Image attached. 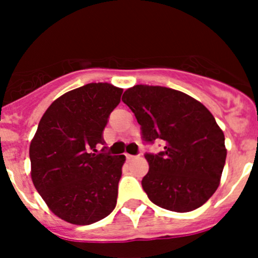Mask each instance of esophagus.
Returning <instances> with one entry per match:
<instances>
[{"mask_svg":"<svg viewBox=\"0 0 258 258\" xmlns=\"http://www.w3.org/2000/svg\"><path fill=\"white\" fill-rule=\"evenodd\" d=\"M126 158H127V161H131V160H134V158H135V156H132V155H128V153H126Z\"/></svg>","mask_w":258,"mask_h":258,"instance_id":"1","label":"esophagus"}]
</instances>
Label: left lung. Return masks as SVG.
Returning <instances> with one entry per match:
<instances>
[{"instance_id":"obj_1","label":"left lung","mask_w":258,"mask_h":258,"mask_svg":"<svg viewBox=\"0 0 258 258\" xmlns=\"http://www.w3.org/2000/svg\"><path fill=\"white\" fill-rule=\"evenodd\" d=\"M122 101L141 124L142 137L165 144L158 155L146 153L150 170L142 179L148 199L175 212L201 207L217 189L227 150L212 113L191 96L162 86L136 85Z\"/></svg>"}]
</instances>
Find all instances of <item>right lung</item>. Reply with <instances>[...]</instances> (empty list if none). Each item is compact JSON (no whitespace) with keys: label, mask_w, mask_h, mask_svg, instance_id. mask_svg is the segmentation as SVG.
Listing matches in <instances>:
<instances>
[{"label":"right lung","mask_w":258,"mask_h":258,"mask_svg":"<svg viewBox=\"0 0 258 258\" xmlns=\"http://www.w3.org/2000/svg\"><path fill=\"white\" fill-rule=\"evenodd\" d=\"M123 90L87 83L54 100L30 145L31 178L48 209L72 225H91L116 207L123 155L97 152Z\"/></svg>","instance_id":"add662e5"}]
</instances>
